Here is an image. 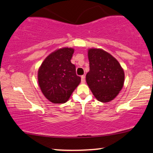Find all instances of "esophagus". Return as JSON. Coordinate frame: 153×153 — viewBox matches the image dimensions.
I'll return each instance as SVG.
<instances>
[{
    "label": "esophagus",
    "instance_id": "1",
    "mask_svg": "<svg viewBox=\"0 0 153 153\" xmlns=\"http://www.w3.org/2000/svg\"><path fill=\"white\" fill-rule=\"evenodd\" d=\"M81 82H82V83L85 82V75H82V76H81Z\"/></svg>",
    "mask_w": 153,
    "mask_h": 153
}]
</instances>
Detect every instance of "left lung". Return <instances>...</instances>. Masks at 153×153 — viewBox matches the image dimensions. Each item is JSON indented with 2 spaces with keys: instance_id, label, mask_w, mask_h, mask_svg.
<instances>
[{
  "instance_id": "obj_1",
  "label": "left lung",
  "mask_w": 153,
  "mask_h": 153,
  "mask_svg": "<svg viewBox=\"0 0 153 153\" xmlns=\"http://www.w3.org/2000/svg\"><path fill=\"white\" fill-rule=\"evenodd\" d=\"M88 58L87 85L98 101L109 102L123 88L125 80L123 69L111 54L101 49L89 50Z\"/></svg>"
}]
</instances>
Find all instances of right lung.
<instances>
[{
	"label": "right lung",
	"instance_id": "1",
	"mask_svg": "<svg viewBox=\"0 0 153 153\" xmlns=\"http://www.w3.org/2000/svg\"><path fill=\"white\" fill-rule=\"evenodd\" d=\"M74 50L65 48L50 54L38 73L39 86L45 97L54 103H64L78 87L81 78L71 62Z\"/></svg>",
	"mask_w": 153,
	"mask_h": 153
}]
</instances>
